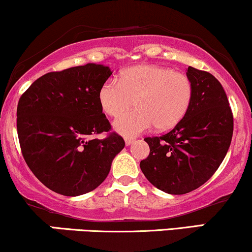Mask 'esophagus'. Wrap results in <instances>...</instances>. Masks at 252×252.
Instances as JSON below:
<instances>
[{
  "label": "esophagus",
  "instance_id": "1",
  "mask_svg": "<svg viewBox=\"0 0 252 252\" xmlns=\"http://www.w3.org/2000/svg\"><path fill=\"white\" fill-rule=\"evenodd\" d=\"M133 141H134V139L133 138H125V144L127 145V146H128V145H131Z\"/></svg>",
  "mask_w": 252,
  "mask_h": 252
}]
</instances>
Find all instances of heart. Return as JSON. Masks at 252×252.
Here are the masks:
<instances>
[{"instance_id": "b5f03b06", "label": "heart", "mask_w": 252, "mask_h": 252, "mask_svg": "<svg viewBox=\"0 0 252 252\" xmlns=\"http://www.w3.org/2000/svg\"><path fill=\"white\" fill-rule=\"evenodd\" d=\"M193 85L185 73L157 64H137L123 70L119 81L109 79L97 97L106 114L117 118L135 100L136 109L118 118L114 127L125 137H135L156 125L170 128L190 108Z\"/></svg>"}]
</instances>
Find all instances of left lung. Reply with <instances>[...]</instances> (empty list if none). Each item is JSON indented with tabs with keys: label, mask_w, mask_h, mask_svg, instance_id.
<instances>
[{
	"label": "left lung",
	"mask_w": 252,
	"mask_h": 252,
	"mask_svg": "<svg viewBox=\"0 0 252 252\" xmlns=\"http://www.w3.org/2000/svg\"><path fill=\"white\" fill-rule=\"evenodd\" d=\"M193 96L185 117L160 137H147L150 155L140 161L147 180L170 194H184L205 184L231 144L233 115L225 91L212 74L188 68Z\"/></svg>",
	"instance_id": "1"
}]
</instances>
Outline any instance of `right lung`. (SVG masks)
Here are the masks:
<instances>
[{"mask_svg": "<svg viewBox=\"0 0 252 252\" xmlns=\"http://www.w3.org/2000/svg\"><path fill=\"white\" fill-rule=\"evenodd\" d=\"M109 67L87 63L50 72L22 94L17 105V135L23 158L44 186L75 197L96 189L125 146L100 106V87ZM108 133L103 139L90 135Z\"/></svg>", "mask_w": 252, "mask_h": 252, "instance_id": "right-lung-1", "label": "right lung"}]
</instances>
